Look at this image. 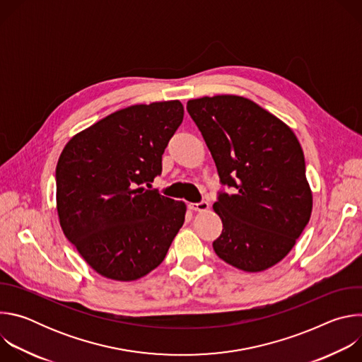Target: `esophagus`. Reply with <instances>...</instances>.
<instances>
[{
	"label": "esophagus",
	"instance_id": "obj_1",
	"mask_svg": "<svg viewBox=\"0 0 362 362\" xmlns=\"http://www.w3.org/2000/svg\"><path fill=\"white\" fill-rule=\"evenodd\" d=\"M209 208V203L206 200H202L199 203H189V209L194 211V212H203Z\"/></svg>",
	"mask_w": 362,
	"mask_h": 362
}]
</instances>
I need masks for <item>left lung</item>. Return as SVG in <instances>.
I'll use <instances>...</instances> for the list:
<instances>
[{
    "label": "left lung",
    "mask_w": 362,
    "mask_h": 362,
    "mask_svg": "<svg viewBox=\"0 0 362 362\" xmlns=\"http://www.w3.org/2000/svg\"><path fill=\"white\" fill-rule=\"evenodd\" d=\"M187 112L215 160L221 183L214 211L223 223L216 255L245 272H261L291 252L309 222L313 193L302 147L278 117L240 95L187 101Z\"/></svg>",
    "instance_id": "obj_1"
}]
</instances>
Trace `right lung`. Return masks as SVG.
Wrapping results in <instances>:
<instances>
[{"label":"right lung","mask_w":362,"mask_h":362,"mask_svg":"<svg viewBox=\"0 0 362 362\" xmlns=\"http://www.w3.org/2000/svg\"><path fill=\"white\" fill-rule=\"evenodd\" d=\"M179 100L119 110L76 134L56 169L66 238L101 276L136 281L158 268L185 222L186 204L151 186L183 122Z\"/></svg>","instance_id":"add662e5"}]
</instances>
